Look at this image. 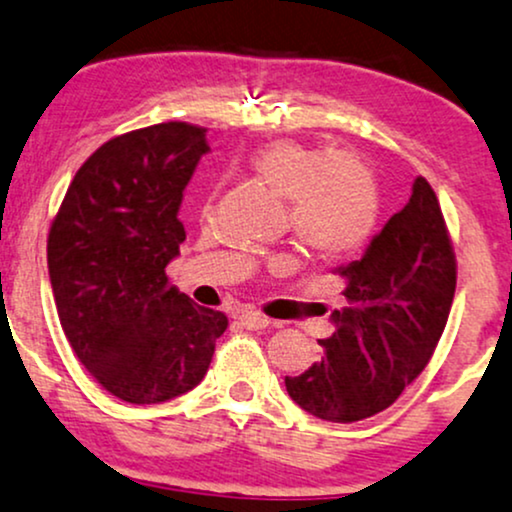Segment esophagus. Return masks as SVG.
I'll return each instance as SVG.
<instances>
[{"label": "esophagus", "instance_id": "1", "mask_svg": "<svg viewBox=\"0 0 512 512\" xmlns=\"http://www.w3.org/2000/svg\"><path fill=\"white\" fill-rule=\"evenodd\" d=\"M239 323H242L246 330H263V328H268L270 318L258 314V311H244V314L239 316Z\"/></svg>", "mask_w": 512, "mask_h": 512}]
</instances>
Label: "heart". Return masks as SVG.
Listing matches in <instances>:
<instances>
[{"instance_id":"1","label":"heart","mask_w":512,"mask_h":512,"mask_svg":"<svg viewBox=\"0 0 512 512\" xmlns=\"http://www.w3.org/2000/svg\"><path fill=\"white\" fill-rule=\"evenodd\" d=\"M249 167L270 191L287 198V222L311 254L347 256L374 234L381 196L374 170L357 153H326L280 138L258 148ZM285 266V258L273 263Z\"/></svg>"}]
</instances>
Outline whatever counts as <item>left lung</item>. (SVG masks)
Returning <instances> with one entry per match:
<instances>
[{
    "mask_svg": "<svg viewBox=\"0 0 512 512\" xmlns=\"http://www.w3.org/2000/svg\"><path fill=\"white\" fill-rule=\"evenodd\" d=\"M345 306L321 357L285 376L302 410L335 424L374 417L393 405L429 364L458 282L453 244L438 198L424 177L407 206L371 239L359 261L338 268Z\"/></svg>",
    "mask_w": 512,
    "mask_h": 512,
    "instance_id": "obj_1",
    "label": "left lung"
}]
</instances>
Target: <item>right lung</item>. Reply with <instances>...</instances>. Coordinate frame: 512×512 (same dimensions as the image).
I'll return each mask as SVG.
<instances>
[{"label": "right lung", "mask_w": 512, "mask_h": 512, "mask_svg": "<svg viewBox=\"0 0 512 512\" xmlns=\"http://www.w3.org/2000/svg\"><path fill=\"white\" fill-rule=\"evenodd\" d=\"M208 150L206 129L186 122L114 136L78 167L52 220L47 268L66 340L131 405L196 388L227 328L165 273L186 239L184 189Z\"/></svg>", "instance_id": "add662e5"}]
</instances>
